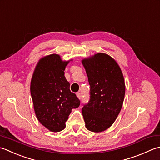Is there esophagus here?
Segmentation results:
<instances>
[{
  "mask_svg": "<svg viewBox=\"0 0 160 160\" xmlns=\"http://www.w3.org/2000/svg\"><path fill=\"white\" fill-rule=\"evenodd\" d=\"M77 97H78V99H81V94L80 92H77Z\"/></svg>",
  "mask_w": 160,
  "mask_h": 160,
  "instance_id": "1",
  "label": "esophagus"
}]
</instances>
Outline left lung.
Segmentation results:
<instances>
[{
	"mask_svg": "<svg viewBox=\"0 0 160 160\" xmlns=\"http://www.w3.org/2000/svg\"><path fill=\"white\" fill-rule=\"evenodd\" d=\"M90 86V99L82 108L86 128L100 132L111 126L122 109L125 96L124 78L110 55L99 52L81 60Z\"/></svg>",
	"mask_w": 160,
	"mask_h": 160,
	"instance_id": "left-lung-1",
	"label": "left lung"
}]
</instances>
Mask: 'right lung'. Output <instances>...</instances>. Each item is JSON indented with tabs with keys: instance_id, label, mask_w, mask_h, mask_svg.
Wrapping results in <instances>:
<instances>
[{
	"instance_id": "add662e5",
	"label": "right lung",
	"mask_w": 160,
	"mask_h": 160,
	"mask_svg": "<svg viewBox=\"0 0 160 160\" xmlns=\"http://www.w3.org/2000/svg\"><path fill=\"white\" fill-rule=\"evenodd\" d=\"M72 61L62 60L57 54L46 55L38 60L32 74L30 92L35 115L38 122L52 132L66 128L72 110L80 105L64 76L65 69Z\"/></svg>"
}]
</instances>
